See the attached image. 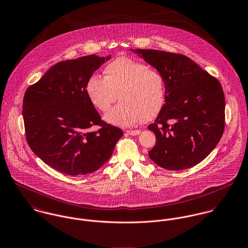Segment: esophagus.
<instances>
[{
  "label": "esophagus",
  "instance_id": "34e87169",
  "mask_svg": "<svg viewBox=\"0 0 248 248\" xmlns=\"http://www.w3.org/2000/svg\"><path fill=\"white\" fill-rule=\"evenodd\" d=\"M126 132H127V134H129L131 136H137L140 133V130H127Z\"/></svg>",
  "mask_w": 248,
  "mask_h": 248
}]
</instances>
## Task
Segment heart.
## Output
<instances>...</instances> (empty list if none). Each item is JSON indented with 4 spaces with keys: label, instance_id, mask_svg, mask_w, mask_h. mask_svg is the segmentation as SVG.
<instances>
[{
    "label": "heart",
    "instance_id": "obj_1",
    "mask_svg": "<svg viewBox=\"0 0 248 248\" xmlns=\"http://www.w3.org/2000/svg\"><path fill=\"white\" fill-rule=\"evenodd\" d=\"M105 78L92 75L85 83V93L94 108L107 112L119 98L105 120L111 124L128 127L159 115L165 103L164 76L145 63L120 57L105 68Z\"/></svg>",
    "mask_w": 248,
    "mask_h": 248
}]
</instances>
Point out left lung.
Wrapping results in <instances>:
<instances>
[{
    "label": "left lung",
    "instance_id": "1",
    "mask_svg": "<svg viewBox=\"0 0 248 248\" xmlns=\"http://www.w3.org/2000/svg\"><path fill=\"white\" fill-rule=\"evenodd\" d=\"M165 78L162 111L148 129L156 136L149 158L168 170L190 168L204 160L224 129V94L220 82L191 59L156 49H130Z\"/></svg>",
    "mask_w": 248,
    "mask_h": 248
}]
</instances>
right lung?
I'll list each match as a JSON object with an SVG mask.
<instances>
[{"mask_svg": "<svg viewBox=\"0 0 248 248\" xmlns=\"http://www.w3.org/2000/svg\"><path fill=\"white\" fill-rule=\"evenodd\" d=\"M111 56L62 61L27 89L23 116L31 150L47 165L70 176L92 173L111 157L123 131L102 121L85 83ZM100 125L98 132L88 128Z\"/></svg>", "mask_w": 248, "mask_h": 248, "instance_id": "right-lung-1", "label": "right lung"}]
</instances>
